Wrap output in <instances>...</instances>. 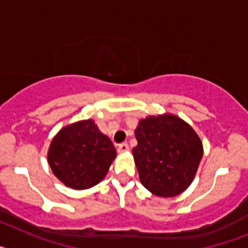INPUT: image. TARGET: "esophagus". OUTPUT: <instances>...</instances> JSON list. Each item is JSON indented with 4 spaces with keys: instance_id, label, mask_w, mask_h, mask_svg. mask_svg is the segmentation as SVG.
Masks as SVG:
<instances>
[{
    "instance_id": "obj_1",
    "label": "esophagus",
    "mask_w": 248,
    "mask_h": 248,
    "mask_svg": "<svg viewBox=\"0 0 248 248\" xmlns=\"http://www.w3.org/2000/svg\"><path fill=\"white\" fill-rule=\"evenodd\" d=\"M129 150V145L126 143H122L119 146H118V153H126Z\"/></svg>"
}]
</instances>
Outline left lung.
Returning a JSON list of instances; mask_svg holds the SVG:
<instances>
[{
    "instance_id": "8db88e82",
    "label": "left lung",
    "mask_w": 248,
    "mask_h": 248,
    "mask_svg": "<svg viewBox=\"0 0 248 248\" xmlns=\"http://www.w3.org/2000/svg\"><path fill=\"white\" fill-rule=\"evenodd\" d=\"M135 138L133 155L144 187L160 198L185 191L203 154L194 129L176 115L164 114L140 120Z\"/></svg>"
}]
</instances>
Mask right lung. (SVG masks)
Segmentation results:
<instances>
[{"label": "right lung", "instance_id": "add662e5", "mask_svg": "<svg viewBox=\"0 0 248 248\" xmlns=\"http://www.w3.org/2000/svg\"><path fill=\"white\" fill-rule=\"evenodd\" d=\"M117 156V150L93 120L64 126L53 138L48 163L53 174L65 186L89 189L104 179Z\"/></svg>", "mask_w": 248, "mask_h": 248}]
</instances>
